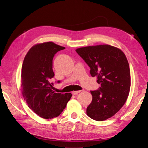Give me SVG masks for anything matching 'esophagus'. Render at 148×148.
Listing matches in <instances>:
<instances>
[{
  "label": "esophagus",
  "instance_id": "1",
  "mask_svg": "<svg viewBox=\"0 0 148 148\" xmlns=\"http://www.w3.org/2000/svg\"><path fill=\"white\" fill-rule=\"evenodd\" d=\"M80 92H81V91H72V94L73 95H77V94H78Z\"/></svg>",
  "mask_w": 148,
  "mask_h": 148
}]
</instances>
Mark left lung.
<instances>
[{
	"label": "left lung",
	"mask_w": 148,
	"mask_h": 148,
	"mask_svg": "<svg viewBox=\"0 0 148 148\" xmlns=\"http://www.w3.org/2000/svg\"><path fill=\"white\" fill-rule=\"evenodd\" d=\"M76 51L101 84L99 89L91 91L92 99L87 107V115L96 121L112 117L125 104L130 89V71L126 56L121 49L108 44L80 47Z\"/></svg>",
	"instance_id": "8db88e82"
}]
</instances>
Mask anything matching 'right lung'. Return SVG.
I'll return each mask as SVG.
<instances>
[{
  "mask_svg": "<svg viewBox=\"0 0 148 148\" xmlns=\"http://www.w3.org/2000/svg\"><path fill=\"white\" fill-rule=\"evenodd\" d=\"M64 49L53 42L36 44L26 53L22 65V95L29 108L43 119L58 117L72 96L70 92L56 93L52 90L53 57Z\"/></svg>",
  "mask_w": 148,
  "mask_h": 148,
  "instance_id": "1",
  "label": "right lung"
}]
</instances>
